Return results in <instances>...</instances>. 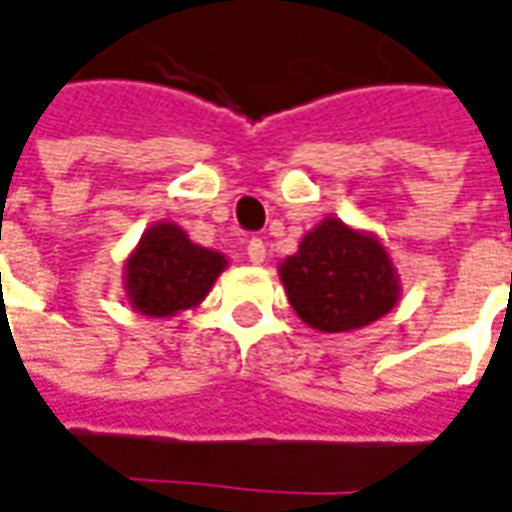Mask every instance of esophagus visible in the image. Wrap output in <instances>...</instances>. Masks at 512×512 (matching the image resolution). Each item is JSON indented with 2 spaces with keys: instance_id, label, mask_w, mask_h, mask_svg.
Wrapping results in <instances>:
<instances>
[{
  "instance_id": "1",
  "label": "esophagus",
  "mask_w": 512,
  "mask_h": 512,
  "mask_svg": "<svg viewBox=\"0 0 512 512\" xmlns=\"http://www.w3.org/2000/svg\"><path fill=\"white\" fill-rule=\"evenodd\" d=\"M246 255L252 263H263L266 260V243L260 241V238H252V241L246 243Z\"/></svg>"
}]
</instances>
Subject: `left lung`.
Returning a JSON list of instances; mask_svg holds the SVG:
<instances>
[{
	"label": "left lung",
	"instance_id": "left-lung-1",
	"mask_svg": "<svg viewBox=\"0 0 512 512\" xmlns=\"http://www.w3.org/2000/svg\"><path fill=\"white\" fill-rule=\"evenodd\" d=\"M285 294L305 325L344 333L370 325L398 302V274L373 235L339 218L322 221L280 266Z\"/></svg>",
	"mask_w": 512,
	"mask_h": 512
}]
</instances>
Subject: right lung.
<instances>
[{
    "label": "right lung",
    "mask_w": 512,
    "mask_h": 512,
    "mask_svg": "<svg viewBox=\"0 0 512 512\" xmlns=\"http://www.w3.org/2000/svg\"><path fill=\"white\" fill-rule=\"evenodd\" d=\"M224 266V255L193 243L179 227L156 224L125 263V291L142 314L173 316L204 300Z\"/></svg>",
    "instance_id": "add662e5"
}]
</instances>
